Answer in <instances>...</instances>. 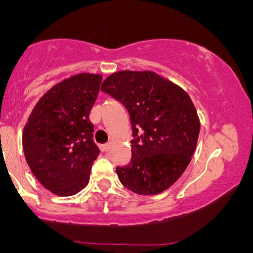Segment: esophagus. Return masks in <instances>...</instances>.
Here are the masks:
<instances>
[{
    "label": "esophagus",
    "instance_id": "obj_1",
    "mask_svg": "<svg viewBox=\"0 0 253 253\" xmlns=\"http://www.w3.org/2000/svg\"><path fill=\"white\" fill-rule=\"evenodd\" d=\"M101 149H102V151H104V152H108V151L112 149V143H107L104 144L101 146Z\"/></svg>",
    "mask_w": 253,
    "mask_h": 253
}]
</instances>
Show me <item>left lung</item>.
Masks as SVG:
<instances>
[{
	"mask_svg": "<svg viewBox=\"0 0 253 253\" xmlns=\"http://www.w3.org/2000/svg\"><path fill=\"white\" fill-rule=\"evenodd\" d=\"M101 90L126 107L132 124V159L117 168L120 182L140 195L168 189L196 149L200 120L189 95L152 71L115 72Z\"/></svg>",
	"mask_w": 253,
	"mask_h": 253,
	"instance_id": "8db88e82",
	"label": "left lung"
}]
</instances>
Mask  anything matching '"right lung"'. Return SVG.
I'll return each instance as SVG.
<instances>
[{"label":"right lung","instance_id":"add662e5","mask_svg":"<svg viewBox=\"0 0 253 253\" xmlns=\"http://www.w3.org/2000/svg\"><path fill=\"white\" fill-rule=\"evenodd\" d=\"M101 81V75L78 74L56 84L38 101L25 126L22 146L28 167L56 195L82 190L100 155L89 114Z\"/></svg>","mask_w":253,"mask_h":253}]
</instances>
